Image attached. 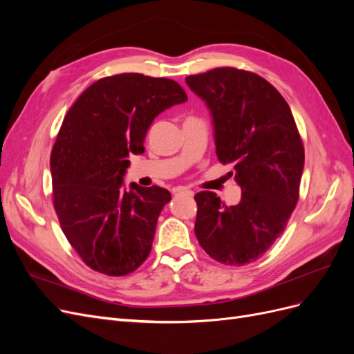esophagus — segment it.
I'll use <instances>...</instances> for the list:
<instances>
[{"mask_svg":"<svg viewBox=\"0 0 354 354\" xmlns=\"http://www.w3.org/2000/svg\"><path fill=\"white\" fill-rule=\"evenodd\" d=\"M174 192H176L177 195L181 194V195H187V196H190V198H194V195H195L194 190H189V189H185V187H177Z\"/></svg>","mask_w":354,"mask_h":354,"instance_id":"obj_1","label":"esophagus"}]
</instances>
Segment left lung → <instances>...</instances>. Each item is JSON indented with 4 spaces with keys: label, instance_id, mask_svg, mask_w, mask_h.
Returning a JSON list of instances; mask_svg holds the SVG:
<instances>
[{
    "label": "left lung",
    "instance_id": "obj_1",
    "mask_svg": "<svg viewBox=\"0 0 354 354\" xmlns=\"http://www.w3.org/2000/svg\"><path fill=\"white\" fill-rule=\"evenodd\" d=\"M186 82L212 113L216 153L232 164L242 190L227 207L214 192L195 195V234L205 252L227 266L255 261L281 236L299 198L304 146L291 109L260 75L216 68Z\"/></svg>",
    "mask_w": 354,
    "mask_h": 354
}]
</instances>
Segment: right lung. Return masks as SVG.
<instances>
[{"instance_id": "obj_1", "label": "right lung", "mask_w": 354, "mask_h": 354, "mask_svg": "<svg viewBox=\"0 0 354 354\" xmlns=\"http://www.w3.org/2000/svg\"><path fill=\"white\" fill-rule=\"evenodd\" d=\"M187 100L174 80L118 73L91 84L75 102L50 156L55 205L63 233L90 269L133 273L152 250L167 189H122L127 156L143 153L155 116Z\"/></svg>"}]
</instances>
